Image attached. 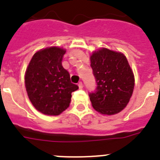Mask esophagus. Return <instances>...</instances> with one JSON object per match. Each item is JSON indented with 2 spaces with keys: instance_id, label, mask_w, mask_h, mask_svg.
I'll return each instance as SVG.
<instances>
[{
  "instance_id": "1",
  "label": "esophagus",
  "mask_w": 160,
  "mask_h": 160,
  "mask_svg": "<svg viewBox=\"0 0 160 160\" xmlns=\"http://www.w3.org/2000/svg\"><path fill=\"white\" fill-rule=\"evenodd\" d=\"M78 87H79V89L83 88V85H82V82H80L78 83Z\"/></svg>"
}]
</instances>
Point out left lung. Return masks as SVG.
Returning <instances> with one entry per match:
<instances>
[{"label": "left lung", "instance_id": "8db88e82", "mask_svg": "<svg viewBox=\"0 0 160 160\" xmlns=\"http://www.w3.org/2000/svg\"><path fill=\"white\" fill-rule=\"evenodd\" d=\"M90 66L97 88L90 93L95 111L111 115L119 113L128 104L135 87V77L123 53L101 48L90 56Z\"/></svg>", "mask_w": 160, "mask_h": 160}]
</instances>
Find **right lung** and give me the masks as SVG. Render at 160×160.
I'll list each match as a JSON object with an SVG mask.
<instances>
[{"label": "right lung", "mask_w": 160, "mask_h": 160, "mask_svg": "<svg viewBox=\"0 0 160 160\" xmlns=\"http://www.w3.org/2000/svg\"><path fill=\"white\" fill-rule=\"evenodd\" d=\"M66 49L57 46L36 52L25 75V89L32 106L47 115H58L69 107L71 93L78 89L62 65Z\"/></svg>", "instance_id": "add662e5"}]
</instances>
